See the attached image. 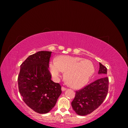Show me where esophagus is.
Segmentation results:
<instances>
[{"instance_id":"1","label":"esophagus","mask_w":128,"mask_h":128,"mask_svg":"<svg viewBox=\"0 0 128 128\" xmlns=\"http://www.w3.org/2000/svg\"><path fill=\"white\" fill-rule=\"evenodd\" d=\"M61 90H62V91H65L66 90V88H65L64 87H62L61 88Z\"/></svg>"}]
</instances>
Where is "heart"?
I'll return each instance as SVG.
<instances>
[{
  "label": "heart",
  "instance_id": "b5f03b06",
  "mask_svg": "<svg viewBox=\"0 0 128 128\" xmlns=\"http://www.w3.org/2000/svg\"><path fill=\"white\" fill-rule=\"evenodd\" d=\"M49 69L56 80L61 76L62 72H66L65 78L67 83L75 88H79L86 85L95 70L91 61L67 56L58 57L56 62L50 64Z\"/></svg>",
  "mask_w": 128,
  "mask_h": 128
}]
</instances>
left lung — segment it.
<instances>
[{
    "label": "left lung",
    "instance_id": "1",
    "mask_svg": "<svg viewBox=\"0 0 128 128\" xmlns=\"http://www.w3.org/2000/svg\"><path fill=\"white\" fill-rule=\"evenodd\" d=\"M98 74L104 77L76 91L72 106L77 114L84 116L91 113L105 99L108 93L109 80L108 77L105 76L107 68L101 63H99Z\"/></svg>",
    "mask_w": 128,
    "mask_h": 128
}]
</instances>
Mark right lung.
Returning <instances> with one entry per match:
<instances>
[{
    "instance_id": "right-lung-1",
    "label": "right lung",
    "mask_w": 128,
    "mask_h": 128,
    "mask_svg": "<svg viewBox=\"0 0 128 128\" xmlns=\"http://www.w3.org/2000/svg\"><path fill=\"white\" fill-rule=\"evenodd\" d=\"M52 52L40 51L29 56L20 66L18 90L26 105L40 114L48 113L56 105L61 86L51 80L48 70Z\"/></svg>"
}]
</instances>
